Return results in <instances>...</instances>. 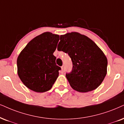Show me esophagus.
Returning a JSON list of instances; mask_svg holds the SVG:
<instances>
[{"mask_svg": "<svg viewBox=\"0 0 124 124\" xmlns=\"http://www.w3.org/2000/svg\"><path fill=\"white\" fill-rule=\"evenodd\" d=\"M61 69H62V71H65V66H62V67H61Z\"/></svg>", "mask_w": 124, "mask_h": 124, "instance_id": "1", "label": "esophagus"}]
</instances>
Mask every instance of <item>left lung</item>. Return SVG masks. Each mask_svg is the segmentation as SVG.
Instances as JSON below:
<instances>
[{
  "instance_id": "1",
  "label": "left lung",
  "mask_w": 124,
  "mask_h": 124,
  "mask_svg": "<svg viewBox=\"0 0 124 124\" xmlns=\"http://www.w3.org/2000/svg\"><path fill=\"white\" fill-rule=\"evenodd\" d=\"M60 40L62 46L58 45V50L67 53L73 62L71 72L66 74L71 87L81 93L97 89L107 73V58L101 48L89 38L77 32L61 35Z\"/></svg>"
}]
</instances>
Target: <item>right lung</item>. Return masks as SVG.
Wrapping results in <instances>:
<instances>
[{
    "mask_svg": "<svg viewBox=\"0 0 124 124\" xmlns=\"http://www.w3.org/2000/svg\"><path fill=\"white\" fill-rule=\"evenodd\" d=\"M59 35L45 32L30 41L17 58L18 74L27 88L38 93L50 90L59 76L53 53Z\"/></svg>",
    "mask_w": 124,
    "mask_h": 124,
    "instance_id": "1",
    "label": "right lung"
}]
</instances>
